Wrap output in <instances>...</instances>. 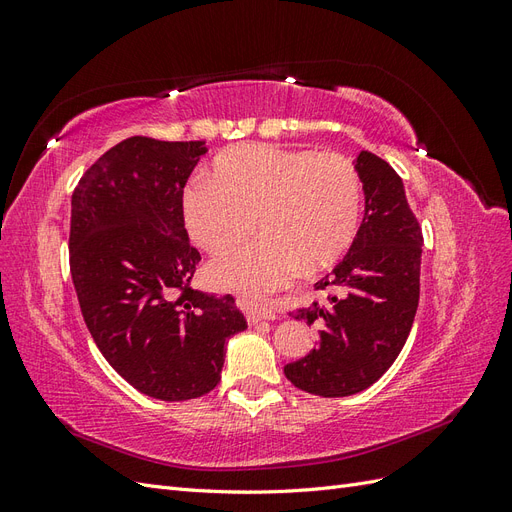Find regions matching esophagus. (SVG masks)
<instances>
[{"instance_id": "34e87169", "label": "esophagus", "mask_w": 512, "mask_h": 512, "mask_svg": "<svg viewBox=\"0 0 512 512\" xmlns=\"http://www.w3.org/2000/svg\"><path fill=\"white\" fill-rule=\"evenodd\" d=\"M245 316H247V322H250V324L262 322V320H273V318H275V314L271 312V309L258 307V305H245Z\"/></svg>"}]
</instances>
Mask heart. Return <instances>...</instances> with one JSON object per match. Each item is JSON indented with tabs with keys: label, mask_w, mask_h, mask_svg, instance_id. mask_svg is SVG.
I'll use <instances>...</instances> for the list:
<instances>
[{
	"label": "heart",
	"mask_w": 512,
	"mask_h": 512,
	"mask_svg": "<svg viewBox=\"0 0 512 512\" xmlns=\"http://www.w3.org/2000/svg\"><path fill=\"white\" fill-rule=\"evenodd\" d=\"M262 237L211 265L222 288L265 299L303 267L329 269L352 245L361 222V177L335 151L312 153L267 143L230 149L183 192V218L209 254H226L254 232Z\"/></svg>",
	"instance_id": "b5f03b06"
}]
</instances>
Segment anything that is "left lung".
<instances>
[{"label": "left lung", "instance_id": "1", "mask_svg": "<svg viewBox=\"0 0 512 512\" xmlns=\"http://www.w3.org/2000/svg\"><path fill=\"white\" fill-rule=\"evenodd\" d=\"M356 170L365 190V218L344 260L314 290L327 303L299 307L292 318L318 329L303 359L284 367L297 389L348 397L393 365L410 335L421 292L423 230L408 205L404 181L389 162L361 151Z\"/></svg>", "mask_w": 512, "mask_h": 512}]
</instances>
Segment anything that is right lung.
I'll return each mask as SVG.
<instances>
[{
	"instance_id": "right-lung-1",
	"label": "right lung",
	"mask_w": 512,
	"mask_h": 512,
	"mask_svg": "<svg viewBox=\"0 0 512 512\" xmlns=\"http://www.w3.org/2000/svg\"><path fill=\"white\" fill-rule=\"evenodd\" d=\"M205 141L132 136L91 164L72 194L70 273L96 346L136 391L162 401L209 393L224 344L247 329L235 299L192 290L200 254L183 188Z\"/></svg>"
}]
</instances>
